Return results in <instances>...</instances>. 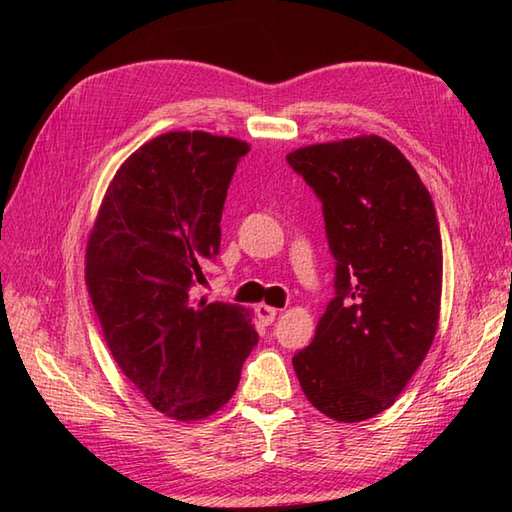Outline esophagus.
I'll use <instances>...</instances> for the list:
<instances>
[{
    "label": "esophagus",
    "instance_id": "obj_1",
    "mask_svg": "<svg viewBox=\"0 0 512 512\" xmlns=\"http://www.w3.org/2000/svg\"><path fill=\"white\" fill-rule=\"evenodd\" d=\"M255 312H257L259 321H262L264 325H270V323L275 321V317H277V308L266 306V303H259V306L255 308Z\"/></svg>",
    "mask_w": 512,
    "mask_h": 512
}]
</instances>
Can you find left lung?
<instances>
[{
	"mask_svg": "<svg viewBox=\"0 0 512 512\" xmlns=\"http://www.w3.org/2000/svg\"><path fill=\"white\" fill-rule=\"evenodd\" d=\"M286 160L321 200L336 259V297L292 365L328 418H374L394 405L436 339V206L400 149L374 134L299 147Z\"/></svg>",
	"mask_w": 512,
	"mask_h": 512,
	"instance_id": "8db88e82",
	"label": "left lung"
}]
</instances>
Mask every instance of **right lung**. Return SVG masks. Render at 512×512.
Returning a JSON list of instances; mask_svg holds the SVG:
<instances>
[{"mask_svg":"<svg viewBox=\"0 0 512 512\" xmlns=\"http://www.w3.org/2000/svg\"><path fill=\"white\" fill-rule=\"evenodd\" d=\"M248 143L169 132L129 156L105 191L85 248V284L129 383L167 418H209L235 394L257 345L250 312L193 301L220 253L228 184Z\"/></svg>","mask_w":512,"mask_h":512,"instance_id":"1","label":"right lung"}]
</instances>
